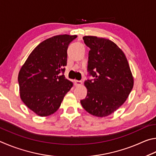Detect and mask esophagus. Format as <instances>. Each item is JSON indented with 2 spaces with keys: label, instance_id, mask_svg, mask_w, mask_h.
<instances>
[{
  "label": "esophagus",
  "instance_id": "obj_1",
  "mask_svg": "<svg viewBox=\"0 0 156 156\" xmlns=\"http://www.w3.org/2000/svg\"><path fill=\"white\" fill-rule=\"evenodd\" d=\"M82 84V82L81 81H77V80H75V85L76 86H80Z\"/></svg>",
  "mask_w": 156,
  "mask_h": 156
}]
</instances>
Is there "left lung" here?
Here are the masks:
<instances>
[{"label": "left lung", "mask_w": 156, "mask_h": 156, "mask_svg": "<svg viewBox=\"0 0 156 156\" xmlns=\"http://www.w3.org/2000/svg\"><path fill=\"white\" fill-rule=\"evenodd\" d=\"M90 48L86 80L87 96L81 104L89 114L105 117L123 104L133 86V77L123 52L115 43L97 36H84Z\"/></svg>", "instance_id": "obj_1"}]
</instances>
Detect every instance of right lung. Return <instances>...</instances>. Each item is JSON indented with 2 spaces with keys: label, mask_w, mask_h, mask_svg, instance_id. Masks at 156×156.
<instances>
[{
  "label": "right lung",
  "mask_w": 156,
  "mask_h": 156,
  "mask_svg": "<svg viewBox=\"0 0 156 156\" xmlns=\"http://www.w3.org/2000/svg\"><path fill=\"white\" fill-rule=\"evenodd\" d=\"M76 35H58L39 44L18 74L20 95L30 110L40 116L58 110L73 83L64 75L67 49Z\"/></svg>",
  "instance_id": "right-lung-1"
}]
</instances>
